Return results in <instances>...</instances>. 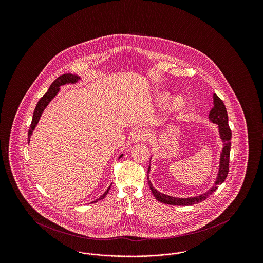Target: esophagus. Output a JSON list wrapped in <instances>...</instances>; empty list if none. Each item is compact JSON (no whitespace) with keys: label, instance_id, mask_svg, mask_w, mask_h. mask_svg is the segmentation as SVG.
<instances>
[{"label":"esophagus","instance_id":"34e87169","mask_svg":"<svg viewBox=\"0 0 263 263\" xmlns=\"http://www.w3.org/2000/svg\"><path fill=\"white\" fill-rule=\"evenodd\" d=\"M147 138H148V133L143 129L136 130L132 135V140L134 142H144L147 140Z\"/></svg>","mask_w":263,"mask_h":263}]
</instances>
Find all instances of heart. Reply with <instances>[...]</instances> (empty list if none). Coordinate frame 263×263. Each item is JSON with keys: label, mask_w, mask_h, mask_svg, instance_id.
<instances>
[{"label": "heart", "mask_w": 263, "mask_h": 263, "mask_svg": "<svg viewBox=\"0 0 263 263\" xmlns=\"http://www.w3.org/2000/svg\"><path fill=\"white\" fill-rule=\"evenodd\" d=\"M172 100H173V97L171 95H168V93H163V95H161L159 97V103L162 104L163 106L168 105L172 102ZM184 105H185V102H184L183 99L177 98L174 101L173 107L175 108V110H180V109H182L184 107Z\"/></svg>", "instance_id": "obj_1"}]
</instances>
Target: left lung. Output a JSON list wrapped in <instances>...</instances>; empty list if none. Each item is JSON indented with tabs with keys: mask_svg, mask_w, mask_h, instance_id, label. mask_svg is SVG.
<instances>
[{
	"mask_svg": "<svg viewBox=\"0 0 263 263\" xmlns=\"http://www.w3.org/2000/svg\"><path fill=\"white\" fill-rule=\"evenodd\" d=\"M209 118L214 123L219 126V132L220 136L224 143V148L221 154V162H220V171L217 177V181L215 182V185L209 191H207L204 194H201L196 197H190V198H175L168 195L163 194L159 191H157L153 187L149 176H148V183L150 185L151 191L154 194L155 198L164 204L170 205H177V206H189L193 204H197L199 202L205 200L208 196H210L213 192H215L218 189V185L222 184L225 181L226 177L229 173L230 167V152H231V139H232V131L230 129V126L228 123V113L226 109L225 104L223 100H221L216 93H214V107L209 114ZM150 171V167L148 172Z\"/></svg>",
	"mask_w": 263,
	"mask_h": 263,
	"instance_id": "left-lung-1",
	"label": "left lung"
}]
</instances>
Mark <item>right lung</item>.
Returning a JSON list of instances; mask_svg holds the SVG:
<instances>
[{"mask_svg":"<svg viewBox=\"0 0 263 263\" xmlns=\"http://www.w3.org/2000/svg\"><path fill=\"white\" fill-rule=\"evenodd\" d=\"M79 79H80V78H79L78 76L72 75V74H64V75L58 77V78L51 84L49 89L45 92V95H44L40 100H38L36 107H35L34 112H33V116H32V121H31V124L29 126V130H28V138H27L28 142H29V140H30V135H31L32 131L34 130L35 126H36V124L38 123V120H39V118H40V116H41V113L43 112L44 108L47 106V104L50 102V100H52V99L56 96V93L59 91V87L62 86V85H65V84H68V83H73V84H74ZM121 157H122V155H121L119 158H121ZM110 186H111V185H110ZM110 186L107 188V190L103 193V195H101L100 198L97 199L95 202H98V201L100 200V199H103V198L106 196V194L108 193V191H109V189H110Z\"/></svg>","mask_w":263,"mask_h":263,"instance_id":"right-lung-1","label":"right lung"}]
</instances>
